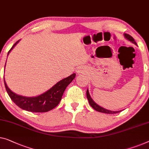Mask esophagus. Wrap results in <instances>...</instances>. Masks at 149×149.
Here are the masks:
<instances>
[{
	"instance_id": "1",
	"label": "esophagus",
	"mask_w": 149,
	"mask_h": 149,
	"mask_svg": "<svg viewBox=\"0 0 149 149\" xmlns=\"http://www.w3.org/2000/svg\"><path fill=\"white\" fill-rule=\"evenodd\" d=\"M84 71L85 70H84V69L83 68H79L78 70L77 71V72L78 73V74H81V73H83Z\"/></svg>"
}]
</instances>
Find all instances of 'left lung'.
Listing matches in <instances>:
<instances>
[{
	"label": "left lung",
	"mask_w": 149,
	"mask_h": 149,
	"mask_svg": "<svg viewBox=\"0 0 149 149\" xmlns=\"http://www.w3.org/2000/svg\"><path fill=\"white\" fill-rule=\"evenodd\" d=\"M124 36L127 39L129 40L130 41L132 42L133 43H134L135 45H136V41H134V39H133V37L130 36V35L128 34H126L125 33L124 34ZM86 96H87V98L88 100V102L89 103H90V106H92V107L94 108V110H96V111H98V112H103V113H106V114H116V113H118L120 112H121V111H111V110H106L105 108H103L102 107H101V106H100L97 105V104H96L94 102V100L92 99V97H90V94H89V92H88V90H87V92H86Z\"/></svg>",
	"instance_id": "left-lung-1"
}]
</instances>
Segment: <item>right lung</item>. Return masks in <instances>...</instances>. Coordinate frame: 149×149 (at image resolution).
Segmentation results:
<instances>
[{
	"mask_svg": "<svg viewBox=\"0 0 149 149\" xmlns=\"http://www.w3.org/2000/svg\"><path fill=\"white\" fill-rule=\"evenodd\" d=\"M19 41V40L13 45L10 49L8 51V55ZM75 77V74H72L66 78H64L62 80L57 82L50 90L43 93V94L32 97L22 96L15 94L6 86L4 78V82L8 96L13 102L19 108H21L23 110L29 111V112H45L53 109L58 105L59 102L61 101L65 88L73 81Z\"/></svg>",
	"mask_w": 149,
	"mask_h": 149,
	"instance_id": "1",
	"label": "right lung"
}]
</instances>
